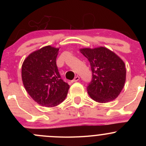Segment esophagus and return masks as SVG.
I'll list each match as a JSON object with an SVG mask.
<instances>
[{
  "mask_svg": "<svg viewBox=\"0 0 146 146\" xmlns=\"http://www.w3.org/2000/svg\"><path fill=\"white\" fill-rule=\"evenodd\" d=\"M79 80H80V77L77 76L74 78V79L73 80V82H77V81H78Z\"/></svg>",
  "mask_w": 146,
  "mask_h": 146,
  "instance_id": "34e87169",
  "label": "esophagus"
}]
</instances>
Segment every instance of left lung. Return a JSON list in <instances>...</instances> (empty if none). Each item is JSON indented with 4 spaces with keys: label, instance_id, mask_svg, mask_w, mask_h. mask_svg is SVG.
Here are the masks:
<instances>
[{
    "label": "left lung",
    "instance_id": "8db88e82",
    "mask_svg": "<svg viewBox=\"0 0 146 146\" xmlns=\"http://www.w3.org/2000/svg\"><path fill=\"white\" fill-rule=\"evenodd\" d=\"M80 51L91 66L92 78L87 88L90 97L101 103L115 100L126 81V70L123 61L105 47L85 48Z\"/></svg>",
    "mask_w": 146,
    "mask_h": 146
}]
</instances>
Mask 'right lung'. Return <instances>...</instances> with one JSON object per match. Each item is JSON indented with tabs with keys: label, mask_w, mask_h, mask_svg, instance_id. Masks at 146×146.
<instances>
[{
	"label": "right lung",
	"mask_w": 146,
	"mask_h": 146,
	"mask_svg": "<svg viewBox=\"0 0 146 146\" xmlns=\"http://www.w3.org/2000/svg\"><path fill=\"white\" fill-rule=\"evenodd\" d=\"M59 48L46 46L29 54L22 66V79L31 98L42 106L52 107L66 98L69 85L61 78L56 66Z\"/></svg>",
	"instance_id": "add662e5"
}]
</instances>
